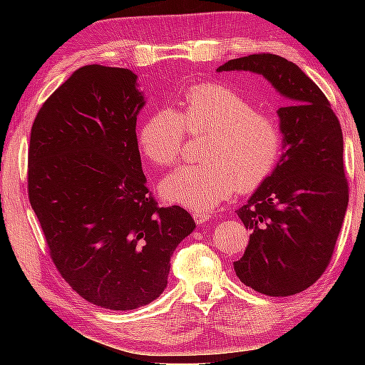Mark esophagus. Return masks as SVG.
Listing matches in <instances>:
<instances>
[{
	"label": "esophagus",
	"instance_id": "34e87169",
	"mask_svg": "<svg viewBox=\"0 0 365 365\" xmlns=\"http://www.w3.org/2000/svg\"><path fill=\"white\" fill-rule=\"evenodd\" d=\"M192 217H194V221H196L197 224H204V222H207L209 219H211V212H207V211H196V212H192Z\"/></svg>",
	"mask_w": 365,
	"mask_h": 365
}]
</instances>
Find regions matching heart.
Wrapping results in <instances>:
<instances>
[{"label":"heart","instance_id":"obj_1","mask_svg":"<svg viewBox=\"0 0 365 365\" xmlns=\"http://www.w3.org/2000/svg\"><path fill=\"white\" fill-rule=\"evenodd\" d=\"M186 128L211 131L202 149L206 163L174 169L161 181L168 202L211 211L241 191H254L271 178L282 153V128L252 99L221 83L194 84L184 93L181 113L158 109L144 119L138 143L158 166H173L182 154Z\"/></svg>","mask_w":365,"mask_h":365}]
</instances>
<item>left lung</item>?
<instances>
[{"label":"left lung","instance_id":"8db88e82","mask_svg":"<svg viewBox=\"0 0 365 365\" xmlns=\"http://www.w3.org/2000/svg\"><path fill=\"white\" fill-rule=\"evenodd\" d=\"M217 71L261 74L289 101L277 109L282 156L237 211L251 236L234 271L254 291L294 296L326 271L347 211L341 124L317 84L286 58L249 54Z\"/></svg>","mask_w":365,"mask_h":365}]
</instances>
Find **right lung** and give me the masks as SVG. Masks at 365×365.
Segmentation results:
<instances>
[{
    "label": "right lung",
    "instance_id": "right-lung-1",
    "mask_svg": "<svg viewBox=\"0 0 365 365\" xmlns=\"http://www.w3.org/2000/svg\"><path fill=\"white\" fill-rule=\"evenodd\" d=\"M136 81L126 68H79L39 109L29 139V202L54 266L111 311L161 296L173 252L196 227L186 209L158 207L146 186Z\"/></svg>",
    "mask_w": 365,
    "mask_h": 365
}]
</instances>
